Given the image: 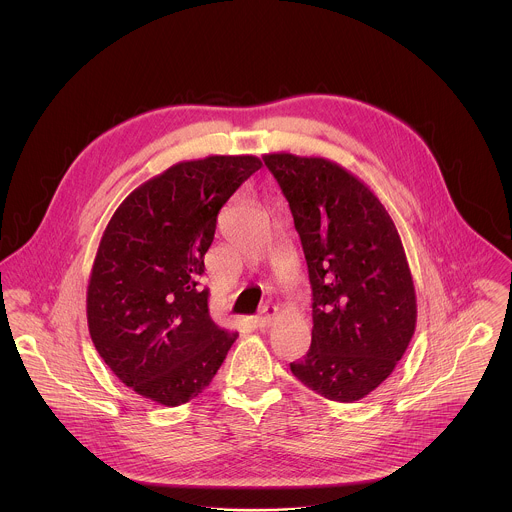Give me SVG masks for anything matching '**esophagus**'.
<instances>
[{
    "label": "esophagus",
    "mask_w": 512,
    "mask_h": 512,
    "mask_svg": "<svg viewBox=\"0 0 512 512\" xmlns=\"http://www.w3.org/2000/svg\"><path fill=\"white\" fill-rule=\"evenodd\" d=\"M276 315H278V307H274V305H264V307L260 309V315L254 317V325H256V327H268V325L276 319Z\"/></svg>",
    "instance_id": "obj_1"
}]
</instances>
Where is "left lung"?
Here are the masks:
<instances>
[{
  "mask_svg": "<svg viewBox=\"0 0 512 512\" xmlns=\"http://www.w3.org/2000/svg\"><path fill=\"white\" fill-rule=\"evenodd\" d=\"M262 159L290 203L313 292L311 347L292 372L329 400H361L392 374L416 331L396 224L365 181L331 159Z\"/></svg>",
  "mask_w": 512,
  "mask_h": 512,
  "instance_id": "8db88e82",
  "label": "left lung"
}]
</instances>
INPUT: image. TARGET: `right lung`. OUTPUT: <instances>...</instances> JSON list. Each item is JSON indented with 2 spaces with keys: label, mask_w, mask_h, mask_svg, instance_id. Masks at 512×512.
<instances>
[{
  "label": "right lung",
  "mask_w": 512,
  "mask_h": 512,
  "mask_svg": "<svg viewBox=\"0 0 512 512\" xmlns=\"http://www.w3.org/2000/svg\"><path fill=\"white\" fill-rule=\"evenodd\" d=\"M260 167L256 155L179 161L134 189L100 238L86 290L92 343L161 406L199 396L238 337L211 319L197 280L222 205Z\"/></svg>",
  "instance_id": "right-lung-1"
}]
</instances>
